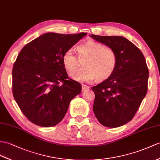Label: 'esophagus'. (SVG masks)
Segmentation results:
<instances>
[{"label":"esophagus","mask_w":160,"mask_h":160,"mask_svg":"<svg viewBox=\"0 0 160 160\" xmlns=\"http://www.w3.org/2000/svg\"><path fill=\"white\" fill-rule=\"evenodd\" d=\"M89 89V87L88 86V85H84V84L81 85V89H82V91L86 90V89Z\"/></svg>","instance_id":"obj_1"}]
</instances>
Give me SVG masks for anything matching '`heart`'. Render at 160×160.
Returning a JSON list of instances; mask_svg holds the SVG:
<instances>
[{"label": "heart", "mask_w": 160, "mask_h": 160, "mask_svg": "<svg viewBox=\"0 0 160 160\" xmlns=\"http://www.w3.org/2000/svg\"><path fill=\"white\" fill-rule=\"evenodd\" d=\"M77 52L79 58L72 48L68 49L62 56V64L69 73L76 69L79 59L85 60L82 65L84 68L71 74L74 80L90 82L96 79L101 82L109 79L115 72L118 57L112 49L90 40L78 47Z\"/></svg>", "instance_id": "obj_1"}]
</instances>
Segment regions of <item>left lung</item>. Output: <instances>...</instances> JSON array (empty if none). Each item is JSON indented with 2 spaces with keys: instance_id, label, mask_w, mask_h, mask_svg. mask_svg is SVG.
<instances>
[{
  "instance_id": "8db88e82",
  "label": "left lung",
  "mask_w": 160,
  "mask_h": 160,
  "mask_svg": "<svg viewBox=\"0 0 160 160\" xmlns=\"http://www.w3.org/2000/svg\"><path fill=\"white\" fill-rule=\"evenodd\" d=\"M91 37L113 49L118 57L112 75L92 88L95 93L93 112L104 126H122L133 119L147 94L149 69L145 56L123 37L92 34Z\"/></svg>"
}]
</instances>
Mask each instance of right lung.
<instances>
[{
  "mask_svg": "<svg viewBox=\"0 0 160 160\" xmlns=\"http://www.w3.org/2000/svg\"><path fill=\"white\" fill-rule=\"evenodd\" d=\"M87 34L48 32L26 44L12 71L15 100L31 122L41 127L56 126L67 113L81 85L69 79L62 56Z\"/></svg>",
  "mask_w": 160,
  "mask_h": 160,
  "instance_id": "right-lung-1",
  "label": "right lung"
}]
</instances>
